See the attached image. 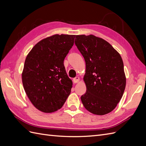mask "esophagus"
<instances>
[{"label":"esophagus","instance_id":"1","mask_svg":"<svg viewBox=\"0 0 146 146\" xmlns=\"http://www.w3.org/2000/svg\"><path fill=\"white\" fill-rule=\"evenodd\" d=\"M79 80H80V78H79L78 77H76L74 78H73V82L74 83H77L79 82Z\"/></svg>","mask_w":146,"mask_h":146}]
</instances>
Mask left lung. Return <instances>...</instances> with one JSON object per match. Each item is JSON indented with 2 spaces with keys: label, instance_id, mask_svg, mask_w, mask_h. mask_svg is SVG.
Masks as SVG:
<instances>
[{
  "label": "left lung",
  "instance_id": "8db88e82",
  "mask_svg": "<svg viewBox=\"0 0 146 146\" xmlns=\"http://www.w3.org/2000/svg\"><path fill=\"white\" fill-rule=\"evenodd\" d=\"M75 44L86 63V92L81 96L82 104L92 114H108L116 108L125 88L121 56L110 43L92 35H76Z\"/></svg>",
  "mask_w": 146,
  "mask_h": 146
}]
</instances>
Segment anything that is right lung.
<instances>
[{
  "label": "right lung",
  "instance_id": "1",
  "mask_svg": "<svg viewBox=\"0 0 146 146\" xmlns=\"http://www.w3.org/2000/svg\"><path fill=\"white\" fill-rule=\"evenodd\" d=\"M76 35H55L38 42L26 57L22 79L31 102L39 111L52 113L63 107L72 87L64 60Z\"/></svg>",
  "mask_w": 146,
  "mask_h": 146
}]
</instances>
